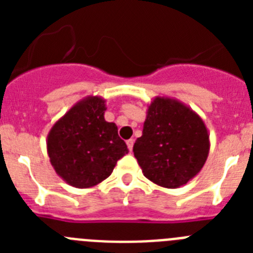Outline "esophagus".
<instances>
[{
  "instance_id": "obj_1",
  "label": "esophagus",
  "mask_w": 253,
  "mask_h": 253,
  "mask_svg": "<svg viewBox=\"0 0 253 253\" xmlns=\"http://www.w3.org/2000/svg\"><path fill=\"white\" fill-rule=\"evenodd\" d=\"M126 146H128V148H129V151H133V146H134V140L133 139H129V140H126Z\"/></svg>"
}]
</instances>
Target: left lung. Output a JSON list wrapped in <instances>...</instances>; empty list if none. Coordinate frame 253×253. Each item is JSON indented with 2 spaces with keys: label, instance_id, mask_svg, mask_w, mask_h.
Returning a JSON list of instances; mask_svg holds the SVG:
<instances>
[{
  "label": "left lung",
  "instance_id": "1",
  "mask_svg": "<svg viewBox=\"0 0 253 253\" xmlns=\"http://www.w3.org/2000/svg\"><path fill=\"white\" fill-rule=\"evenodd\" d=\"M147 106L134 156L149 181L177 189L204 167L210 149L209 131L200 115L177 99L157 96Z\"/></svg>",
  "mask_w": 253,
  "mask_h": 253
}]
</instances>
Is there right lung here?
<instances>
[{"mask_svg": "<svg viewBox=\"0 0 253 253\" xmlns=\"http://www.w3.org/2000/svg\"><path fill=\"white\" fill-rule=\"evenodd\" d=\"M105 102L100 96H86L60 116L46 137L51 166L77 189H90L106 180L129 152L115 123L105 120Z\"/></svg>", "mask_w": 253, "mask_h": 253, "instance_id": "right-lung-1", "label": "right lung"}]
</instances>
